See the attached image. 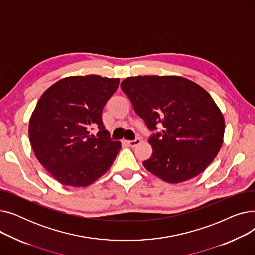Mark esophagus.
<instances>
[{
    "label": "esophagus",
    "instance_id": "1",
    "mask_svg": "<svg viewBox=\"0 0 255 255\" xmlns=\"http://www.w3.org/2000/svg\"><path fill=\"white\" fill-rule=\"evenodd\" d=\"M140 138H135L134 140H127L126 142H127V144L129 145V146H131V148H134V146H136V145H138L139 143H140Z\"/></svg>",
    "mask_w": 255,
    "mask_h": 255
}]
</instances>
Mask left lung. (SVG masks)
<instances>
[{
    "label": "left lung",
    "mask_w": 255,
    "mask_h": 255,
    "mask_svg": "<svg viewBox=\"0 0 255 255\" xmlns=\"http://www.w3.org/2000/svg\"><path fill=\"white\" fill-rule=\"evenodd\" d=\"M150 131L153 148L142 162L161 180L177 184L202 173L221 149L224 118L210 94L181 76L127 77L121 84Z\"/></svg>",
    "instance_id": "obj_1"
}]
</instances>
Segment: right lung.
<instances>
[{
    "label": "right lung",
    "instance_id": "obj_1",
    "mask_svg": "<svg viewBox=\"0 0 255 255\" xmlns=\"http://www.w3.org/2000/svg\"><path fill=\"white\" fill-rule=\"evenodd\" d=\"M119 78L100 75L65 77L37 102L29 137L38 161L63 185L86 187L110 169L121 149L102 122L103 107ZM97 127V136L90 130Z\"/></svg>",
    "mask_w": 255,
    "mask_h": 255
}]
</instances>
